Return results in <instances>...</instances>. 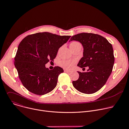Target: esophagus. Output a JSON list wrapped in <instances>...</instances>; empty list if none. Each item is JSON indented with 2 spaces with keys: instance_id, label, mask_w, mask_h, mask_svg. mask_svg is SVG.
<instances>
[{
  "instance_id": "obj_1",
  "label": "esophagus",
  "mask_w": 129,
  "mask_h": 129,
  "mask_svg": "<svg viewBox=\"0 0 129 129\" xmlns=\"http://www.w3.org/2000/svg\"><path fill=\"white\" fill-rule=\"evenodd\" d=\"M64 72H70V70H67V69H64Z\"/></svg>"
}]
</instances>
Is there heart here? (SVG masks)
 <instances>
[{"label": "heart", "instance_id": "1", "mask_svg": "<svg viewBox=\"0 0 129 129\" xmlns=\"http://www.w3.org/2000/svg\"><path fill=\"white\" fill-rule=\"evenodd\" d=\"M81 44L79 42H76V41H73L71 42L70 44V48L73 47L75 46H76L77 45ZM76 63V61L75 60H63L61 61H60L59 65L60 66L62 67L63 68L67 69H71L73 65H74Z\"/></svg>", "mask_w": 129, "mask_h": 129}]
</instances>
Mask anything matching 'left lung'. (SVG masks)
Masks as SVG:
<instances>
[{
    "label": "left lung",
    "instance_id": "8db88e82",
    "mask_svg": "<svg viewBox=\"0 0 129 129\" xmlns=\"http://www.w3.org/2000/svg\"><path fill=\"white\" fill-rule=\"evenodd\" d=\"M79 41L84 48L83 57L78 66L87 72L78 71L79 78L72 84L77 90L85 94L94 93L106 84L112 72L114 56L112 44L103 36L82 33L71 37L70 40Z\"/></svg>",
    "mask_w": 129,
    "mask_h": 129
}]
</instances>
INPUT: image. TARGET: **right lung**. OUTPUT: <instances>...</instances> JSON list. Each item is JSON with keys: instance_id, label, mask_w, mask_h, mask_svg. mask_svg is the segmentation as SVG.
<instances>
[{"instance_id": "1", "label": "right lung", "mask_w": 129, "mask_h": 129, "mask_svg": "<svg viewBox=\"0 0 129 129\" xmlns=\"http://www.w3.org/2000/svg\"><path fill=\"white\" fill-rule=\"evenodd\" d=\"M70 36H59L48 32L38 33L25 37L20 43L15 57V66L23 86L30 92L42 95L56 87L63 68L45 67L53 61L60 47Z\"/></svg>"}]
</instances>
